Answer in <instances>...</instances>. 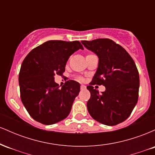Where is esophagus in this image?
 I'll return each instance as SVG.
<instances>
[{"label":"esophagus","instance_id":"34e87169","mask_svg":"<svg viewBox=\"0 0 155 155\" xmlns=\"http://www.w3.org/2000/svg\"><path fill=\"white\" fill-rule=\"evenodd\" d=\"M80 88H81V90H85V89H86V86H84V85L81 84V86H80Z\"/></svg>","mask_w":155,"mask_h":155}]
</instances>
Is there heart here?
I'll return each mask as SVG.
<instances>
[{
  "label": "heart",
  "instance_id": "heart-1",
  "mask_svg": "<svg viewBox=\"0 0 155 155\" xmlns=\"http://www.w3.org/2000/svg\"><path fill=\"white\" fill-rule=\"evenodd\" d=\"M90 55H92V54H87L86 56V58H87V57L90 56ZM77 80H79V81H83V78L81 77V76H79V77H77Z\"/></svg>",
  "mask_w": 155,
  "mask_h": 155
}]
</instances>
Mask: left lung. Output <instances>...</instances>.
I'll list each match as a JSON object with an SVG mask.
<instances>
[{"instance_id":"8db88e82","label":"left lung","mask_w":155,"mask_h":155,"mask_svg":"<svg viewBox=\"0 0 155 155\" xmlns=\"http://www.w3.org/2000/svg\"><path fill=\"white\" fill-rule=\"evenodd\" d=\"M85 47L98 57V67L90 85L87 104L90 116L106 125L113 126L130 117L138 99L139 74L134 60L120 44L108 38L82 41ZM104 85L102 94L94 89Z\"/></svg>"}]
</instances>
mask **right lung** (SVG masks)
Segmentation results:
<instances>
[{
    "label": "right lung",
    "instance_id": "obj_1",
    "mask_svg": "<svg viewBox=\"0 0 155 155\" xmlns=\"http://www.w3.org/2000/svg\"><path fill=\"white\" fill-rule=\"evenodd\" d=\"M83 46L78 41H48L25 57L19 74L20 97L33 120L53 124L68 116L80 84L68 80L60 87L54 75L63 76L69 57Z\"/></svg>",
    "mask_w": 155,
    "mask_h": 155
}]
</instances>
